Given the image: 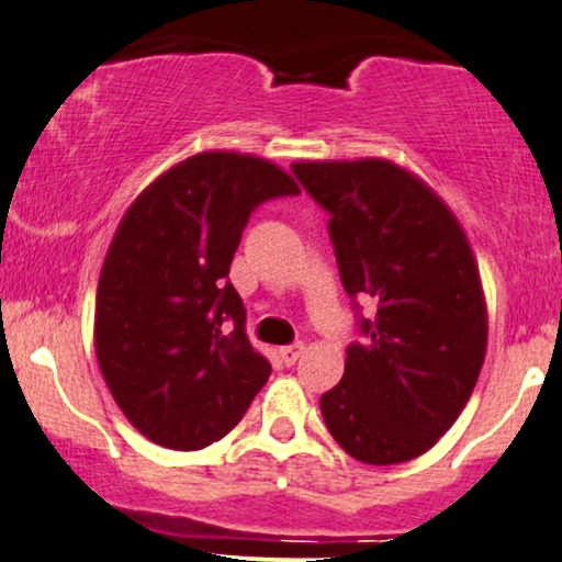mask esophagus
<instances>
[{
	"label": "esophagus",
	"mask_w": 562,
	"mask_h": 562,
	"mask_svg": "<svg viewBox=\"0 0 562 562\" xmlns=\"http://www.w3.org/2000/svg\"><path fill=\"white\" fill-rule=\"evenodd\" d=\"M279 353H281V361L286 363V367H294V363L299 361V356L304 353V344H291V346H283Z\"/></svg>",
	"instance_id": "obj_1"
}]
</instances>
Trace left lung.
I'll return each mask as SVG.
<instances>
[{"mask_svg":"<svg viewBox=\"0 0 562 562\" xmlns=\"http://www.w3.org/2000/svg\"><path fill=\"white\" fill-rule=\"evenodd\" d=\"M323 206L359 333L344 379L319 397L327 431L353 459L397 464L434 447L475 390L487 346L470 243L431 188L387 159L296 162ZM356 297L375 304L360 315Z\"/></svg>","mask_w":562,"mask_h":562,"instance_id":"8db88e82","label":"left lung"}]
</instances>
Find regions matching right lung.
<instances>
[{
    "instance_id": "obj_1",
    "label": "right lung",
    "mask_w": 562,
    "mask_h": 562,
    "mask_svg": "<svg viewBox=\"0 0 562 562\" xmlns=\"http://www.w3.org/2000/svg\"><path fill=\"white\" fill-rule=\"evenodd\" d=\"M299 195L268 159L201 151L151 183L119 224L94 304V351L131 426L193 451L227 436L271 376L229 283L247 218Z\"/></svg>"
}]
</instances>
